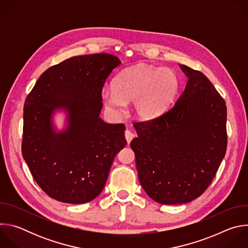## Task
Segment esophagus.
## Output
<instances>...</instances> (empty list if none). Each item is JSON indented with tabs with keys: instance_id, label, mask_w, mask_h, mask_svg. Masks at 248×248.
<instances>
[{
	"instance_id": "esophagus-1",
	"label": "esophagus",
	"mask_w": 248,
	"mask_h": 248,
	"mask_svg": "<svg viewBox=\"0 0 248 248\" xmlns=\"http://www.w3.org/2000/svg\"><path fill=\"white\" fill-rule=\"evenodd\" d=\"M124 136H125V139H126V141H127V144H129L130 141L135 137V134H134L133 132H131L130 130L126 129L125 132H124Z\"/></svg>"
}]
</instances>
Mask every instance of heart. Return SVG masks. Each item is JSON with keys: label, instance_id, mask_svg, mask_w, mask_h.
Wrapping results in <instances>:
<instances>
[{"label": "heart", "instance_id": "heart-1", "mask_svg": "<svg viewBox=\"0 0 248 248\" xmlns=\"http://www.w3.org/2000/svg\"><path fill=\"white\" fill-rule=\"evenodd\" d=\"M113 85L101 93L106 109L118 116L125 103L132 102L133 115L141 121H151L169 108L179 92L180 78L173 69L140 63L123 70Z\"/></svg>", "mask_w": 248, "mask_h": 248}]
</instances>
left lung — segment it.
<instances>
[{
    "instance_id": "obj_1",
    "label": "left lung",
    "mask_w": 248,
    "mask_h": 248,
    "mask_svg": "<svg viewBox=\"0 0 248 248\" xmlns=\"http://www.w3.org/2000/svg\"><path fill=\"white\" fill-rule=\"evenodd\" d=\"M188 80L172 107L154 120L133 124L141 186L160 204H184L211 185L227 150V106L198 70L180 64Z\"/></svg>"
}]
</instances>
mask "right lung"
Masks as SVG:
<instances>
[{"label": "right lung", "mask_w": 248, "mask_h": 248, "mask_svg": "<svg viewBox=\"0 0 248 248\" xmlns=\"http://www.w3.org/2000/svg\"><path fill=\"white\" fill-rule=\"evenodd\" d=\"M118 57H73L51 66L26 97L21 151L35 182L58 201L82 204L96 198L116 155L125 144V126L101 120L102 88ZM67 114L57 132L52 116Z\"/></svg>", "instance_id": "add662e5"}]
</instances>
